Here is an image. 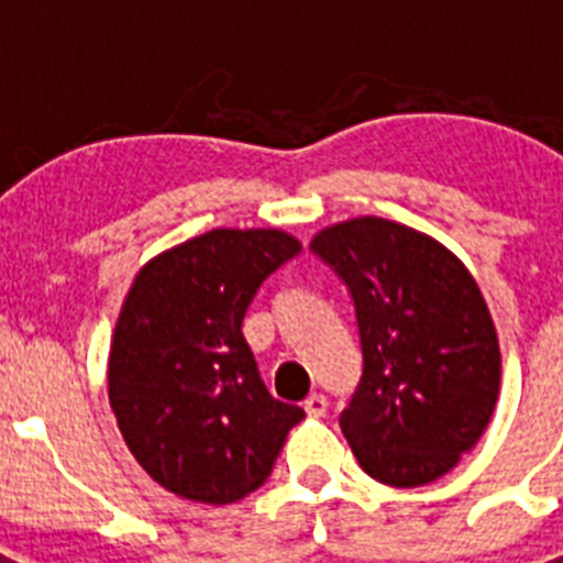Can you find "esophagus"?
Returning <instances> with one entry per match:
<instances>
[{
  "instance_id": "1",
  "label": "esophagus",
  "mask_w": 563,
  "mask_h": 563,
  "mask_svg": "<svg viewBox=\"0 0 563 563\" xmlns=\"http://www.w3.org/2000/svg\"><path fill=\"white\" fill-rule=\"evenodd\" d=\"M327 406H330V402H327V397L318 395V391L305 400V411L310 417H324L327 415Z\"/></svg>"
}]
</instances>
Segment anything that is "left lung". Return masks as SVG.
Returning <instances> with one entry per match:
<instances>
[{
	"label": "left lung",
	"mask_w": 563,
	"mask_h": 563,
	"mask_svg": "<svg viewBox=\"0 0 563 563\" xmlns=\"http://www.w3.org/2000/svg\"><path fill=\"white\" fill-rule=\"evenodd\" d=\"M310 251L352 296L363 375L341 431L372 479L429 485L496 409L499 338L485 298L437 239L380 217L324 228Z\"/></svg>",
	"instance_id": "1"
}]
</instances>
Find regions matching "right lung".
Segmentation results:
<instances>
[{
    "label": "right lung",
    "mask_w": 563,
    "mask_h": 563,
    "mask_svg": "<svg viewBox=\"0 0 563 563\" xmlns=\"http://www.w3.org/2000/svg\"><path fill=\"white\" fill-rule=\"evenodd\" d=\"M301 253L276 228H213L134 276L109 350V406L157 485L206 505L271 476L305 411L258 377L242 318L273 271Z\"/></svg>",
    "instance_id": "1"
}]
</instances>
